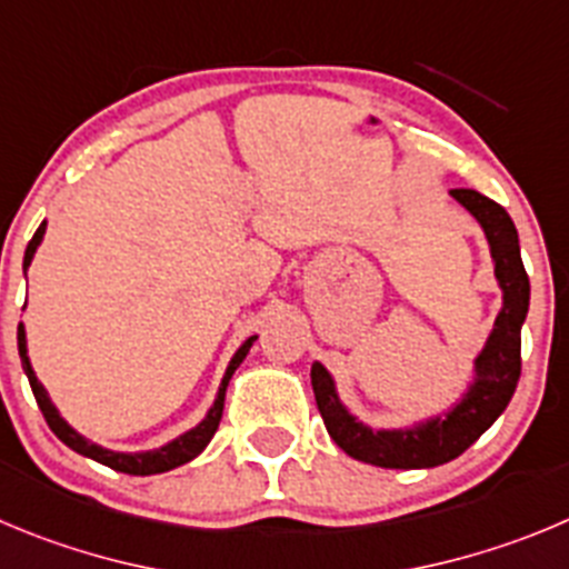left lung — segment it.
Here are the masks:
<instances>
[{
  "instance_id": "1",
  "label": "left lung",
  "mask_w": 569,
  "mask_h": 569,
  "mask_svg": "<svg viewBox=\"0 0 569 569\" xmlns=\"http://www.w3.org/2000/svg\"><path fill=\"white\" fill-rule=\"evenodd\" d=\"M486 232L502 309L486 345L471 359V381L449 410L407 427L373 429L339 398L337 381L322 362L311 365V387L328 435L350 458L381 469H432L463 455L511 401L522 370V326L530 306V280L519 254V236L506 207L477 190H449Z\"/></svg>"
}]
</instances>
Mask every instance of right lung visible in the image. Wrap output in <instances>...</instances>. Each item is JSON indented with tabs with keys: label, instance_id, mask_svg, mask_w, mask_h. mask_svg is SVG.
<instances>
[{
	"label": "right lung",
	"instance_id": "1",
	"mask_svg": "<svg viewBox=\"0 0 569 569\" xmlns=\"http://www.w3.org/2000/svg\"><path fill=\"white\" fill-rule=\"evenodd\" d=\"M44 232H47V221H41V227L36 230L33 241H30L28 249H24V263H21V269H24V272H28L30 263H33V254H36V249H39V243L44 241ZM254 339L258 337H249L247 342H243L241 348L232 353L230 365H227L224 379H221V385H219V392H216V401H212V407L207 410V416L201 418L193 429L182 432L179 438L168 440V443L159 446V449H148V452H111V449H106V446L92 443L89 438H83L78 429H72L67 421H63L61 412H58V407L52 405L50 392L44 390V385H41L39 376H36L33 365H30L28 333H24V326H21V322H19V357H21V368H24V373H28L30 387H33L36 401H39V410L44 412V418H47V423H50L52 432H56L58 438H61L63 443L72 449V452L83 455V458L98 460V463L109 466V469H114V471H123V475L148 477V475H162V471H171L182 463H190L196 455L204 452L207 443H210L212 435H216V429H219L221 412H224L227 385H230V379H232V373L238 370V365L247 359V353H249V348H252Z\"/></svg>",
	"mask_w": 569,
	"mask_h": 569
}]
</instances>
